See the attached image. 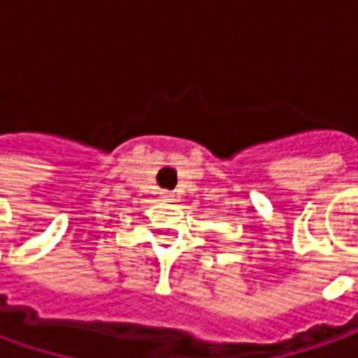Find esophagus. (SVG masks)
I'll return each instance as SVG.
<instances>
[{"mask_svg":"<svg viewBox=\"0 0 358 358\" xmlns=\"http://www.w3.org/2000/svg\"><path fill=\"white\" fill-rule=\"evenodd\" d=\"M161 199L163 201H173V195L169 191H161Z\"/></svg>","mask_w":358,"mask_h":358,"instance_id":"1","label":"esophagus"}]
</instances>
